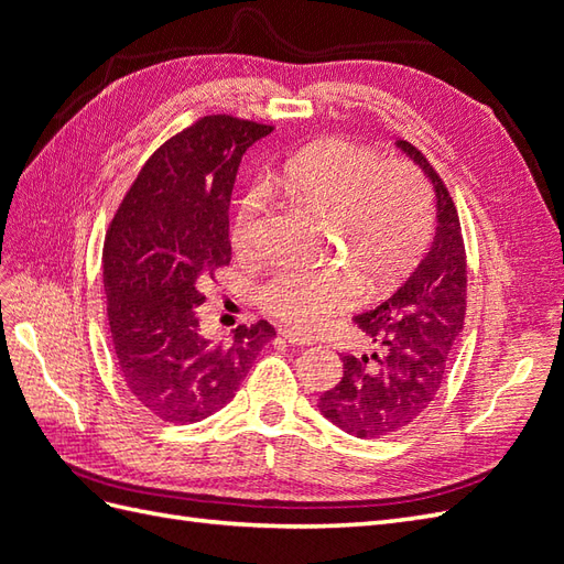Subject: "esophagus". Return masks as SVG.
Wrapping results in <instances>:
<instances>
[{
  "label": "esophagus",
  "mask_w": 564,
  "mask_h": 564,
  "mask_svg": "<svg viewBox=\"0 0 564 564\" xmlns=\"http://www.w3.org/2000/svg\"><path fill=\"white\" fill-rule=\"evenodd\" d=\"M280 334L289 340V344H294V346H311L313 344V336H308V334H301V332H294V329H286V327H282L280 329Z\"/></svg>",
  "instance_id": "esophagus-1"
}]
</instances>
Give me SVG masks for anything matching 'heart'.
I'll use <instances>...</instances> for the list:
<instances>
[{
  "mask_svg": "<svg viewBox=\"0 0 564 564\" xmlns=\"http://www.w3.org/2000/svg\"><path fill=\"white\" fill-rule=\"evenodd\" d=\"M282 191L332 212L340 245L369 286L379 289L412 268L431 242L433 195L414 164L383 162L377 150L324 139L286 158L272 176ZM268 193L251 187L232 216L230 240L242 259L261 251ZM362 284L340 263L282 261L263 282V311L311 332L360 299Z\"/></svg>",
  "mask_w": 564,
  "mask_h": 564,
  "instance_id": "heart-1",
  "label": "heart"
}]
</instances>
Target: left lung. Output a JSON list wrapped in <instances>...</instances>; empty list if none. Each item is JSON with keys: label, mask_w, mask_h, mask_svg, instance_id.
<instances>
[{"label": "left lung", "mask_w": 564, "mask_h": 564, "mask_svg": "<svg viewBox=\"0 0 564 564\" xmlns=\"http://www.w3.org/2000/svg\"><path fill=\"white\" fill-rule=\"evenodd\" d=\"M431 178L437 199L433 245L395 294L355 317L369 355H344V377L319 395V412L355 437H386L406 429L445 381L466 317V247L456 204L423 152L398 141Z\"/></svg>", "instance_id": "left-lung-1"}]
</instances>
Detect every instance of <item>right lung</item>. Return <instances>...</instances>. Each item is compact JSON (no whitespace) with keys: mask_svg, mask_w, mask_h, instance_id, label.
I'll return each instance as SVG.
<instances>
[{"mask_svg":"<svg viewBox=\"0 0 564 564\" xmlns=\"http://www.w3.org/2000/svg\"><path fill=\"white\" fill-rule=\"evenodd\" d=\"M272 127L202 117L143 164L104 245V286L117 367L131 398L169 423L226 406L275 338L265 319L216 344L199 329V284L230 263V195L249 145Z\"/></svg>","mask_w":564,"mask_h":564,"instance_id":"1","label":"right lung"}]
</instances>
